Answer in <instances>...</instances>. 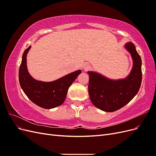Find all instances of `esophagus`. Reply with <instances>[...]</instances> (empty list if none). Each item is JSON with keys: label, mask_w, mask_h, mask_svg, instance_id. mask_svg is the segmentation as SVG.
I'll return each instance as SVG.
<instances>
[{"label": "esophagus", "mask_w": 156, "mask_h": 156, "mask_svg": "<svg viewBox=\"0 0 156 156\" xmlns=\"http://www.w3.org/2000/svg\"><path fill=\"white\" fill-rule=\"evenodd\" d=\"M83 69H84V70H85V71L88 70V69H90V66H89V64H85V65H84Z\"/></svg>", "instance_id": "1"}]
</instances>
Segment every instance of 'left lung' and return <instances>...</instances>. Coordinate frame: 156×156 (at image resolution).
<instances>
[{"instance_id": "obj_1", "label": "left lung", "mask_w": 156, "mask_h": 156, "mask_svg": "<svg viewBox=\"0 0 156 156\" xmlns=\"http://www.w3.org/2000/svg\"><path fill=\"white\" fill-rule=\"evenodd\" d=\"M124 48L131 54L133 68L128 76L123 79L112 80L100 73L88 72V94L94 106L105 112H114L127 104L139 90L142 81V61L131 42Z\"/></svg>"}]
</instances>
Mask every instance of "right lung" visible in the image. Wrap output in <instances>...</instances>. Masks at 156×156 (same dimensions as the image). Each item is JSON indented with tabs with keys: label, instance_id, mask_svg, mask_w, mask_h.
<instances>
[{
	"label": "right lung",
	"instance_id": "1",
	"mask_svg": "<svg viewBox=\"0 0 156 156\" xmlns=\"http://www.w3.org/2000/svg\"><path fill=\"white\" fill-rule=\"evenodd\" d=\"M29 46L23 53L19 70V80L26 96L36 105L44 108H53L61 105L66 97L68 90L81 70L75 71L56 81L43 82L31 77L27 66V55Z\"/></svg>",
	"mask_w": 156,
	"mask_h": 156
}]
</instances>
